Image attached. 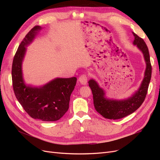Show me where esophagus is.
<instances>
[{
	"mask_svg": "<svg viewBox=\"0 0 160 160\" xmlns=\"http://www.w3.org/2000/svg\"><path fill=\"white\" fill-rule=\"evenodd\" d=\"M79 81L82 85H86L87 83H88V76H87L85 74L81 75L79 78Z\"/></svg>",
	"mask_w": 160,
	"mask_h": 160,
	"instance_id": "obj_1",
	"label": "esophagus"
}]
</instances>
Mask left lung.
I'll return each mask as SVG.
<instances>
[{
  "label": "left lung",
  "instance_id": "1",
  "mask_svg": "<svg viewBox=\"0 0 160 160\" xmlns=\"http://www.w3.org/2000/svg\"><path fill=\"white\" fill-rule=\"evenodd\" d=\"M135 37L133 45L143 52L146 63L144 78L137 91L128 99L123 100L108 99L105 98L103 89L99 88L97 82L91 79L89 86L92 91L95 110L103 118L109 119H118L132 114L142 105L146 98L152 77V65L148 48L143 38L133 32Z\"/></svg>",
  "mask_w": 160,
  "mask_h": 160
}]
</instances>
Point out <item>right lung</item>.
I'll return each mask as SVG.
<instances>
[{"mask_svg": "<svg viewBox=\"0 0 160 160\" xmlns=\"http://www.w3.org/2000/svg\"><path fill=\"white\" fill-rule=\"evenodd\" d=\"M41 29L40 26L34 27L18 46L12 65V86L16 98L32 118L55 122L61 119L68 110L70 96L75 88L77 78H57L40 88L25 84L22 62L26 47Z\"/></svg>", "mask_w": 160, "mask_h": 160, "instance_id": "add662e5", "label": "right lung"}]
</instances>
